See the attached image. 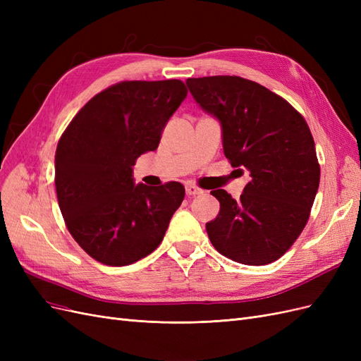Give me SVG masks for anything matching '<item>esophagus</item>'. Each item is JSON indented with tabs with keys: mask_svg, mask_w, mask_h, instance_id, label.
I'll use <instances>...</instances> for the list:
<instances>
[{
	"mask_svg": "<svg viewBox=\"0 0 361 361\" xmlns=\"http://www.w3.org/2000/svg\"><path fill=\"white\" fill-rule=\"evenodd\" d=\"M185 191H187V195H190V197H194V195L202 194V190H199L197 187H194V185H188V187L185 188Z\"/></svg>",
	"mask_w": 361,
	"mask_h": 361,
	"instance_id": "esophagus-1",
	"label": "esophagus"
}]
</instances>
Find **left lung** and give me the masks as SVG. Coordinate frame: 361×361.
<instances>
[{"label":"left lung","mask_w":361,"mask_h":361,"mask_svg":"<svg viewBox=\"0 0 361 361\" xmlns=\"http://www.w3.org/2000/svg\"><path fill=\"white\" fill-rule=\"evenodd\" d=\"M203 111L221 125L223 150L250 171L241 199L224 190L206 232L216 251L244 265H267L286 253L309 220L319 187L314 141L302 116L279 94L241 76L188 78Z\"/></svg>","instance_id":"left-lung-1"}]
</instances>
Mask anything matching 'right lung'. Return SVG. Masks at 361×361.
Here are the masks:
<instances>
[{
	"mask_svg": "<svg viewBox=\"0 0 361 361\" xmlns=\"http://www.w3.org/2000/svg\"><path fill=\"white\" fill-rule=\"evenodd\" d=\"M187 93L179 80L114 84L81 108L59 141L61 215L75 241L104 265L125 267L150 255L183 200L182 183L135 185L133 167L158 149Z\"/></svg>",
	"mask_w": 361,
	"mask_h": 361,
	"instance_id": "obj_1",
	"label": "right lung"
}]
</instances>
